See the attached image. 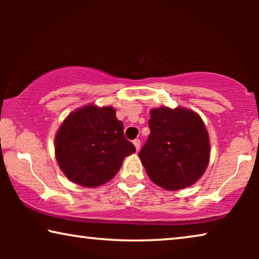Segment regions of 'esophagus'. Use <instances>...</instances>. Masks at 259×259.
Wrapping results in <instances>:
<instances>
[{
	"instance_id": "obj_1",
	"label": "esophagus",
	"mask_w": 259,
	"mask_h": 259,
	"mask_svg": "<svg viewBox=\"0 0 259 259\" xmlns=\"http://www.w3.org/2000/svg\"><path fill=\"white\" fill-rule=\"evenodd\" d=\"M133 145H134V146H136V150H137V151L140 150V140H139V139L133 140Z\"/></svg>"
}]
</instances>
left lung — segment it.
<instances>
[{
  "label": "left lung",
  "instance_id": "left-lung-1",
  "mask_svg": "<svg viewBox=\"0 0 259 259\" xmlns=\"http://www.w3.org/2000/svg\"><path fill=\"white\" fill-rule=\"evenodd\" d=\"M151 133L139 158L150 179L177 191L193 185L210 161V138L198 113L161 106L150 112Z\"/></svg>",
  "mask_w": 259,
  "mask_h": 259
}]
</instances>
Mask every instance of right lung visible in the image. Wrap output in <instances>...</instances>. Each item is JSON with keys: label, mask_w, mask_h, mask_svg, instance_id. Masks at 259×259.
Instances as JSON below:
<instances>
[{"label": "right lung", "mask_w": 259, "mask_h": 259, "mask_svg": "<svg viewBox=\"0 0 259 259\" xmlns=\"http://www.w3.org/2000/svg\"><path fill=\"white\" fill-rule=\"evenodd\" d=\"M55 158L70 182L84 187L107 183L136 147L123 136L112 106L86 105L69 113L55 136Z\"/></svg>", "instance_id": "obj_1"}]
</instances>
